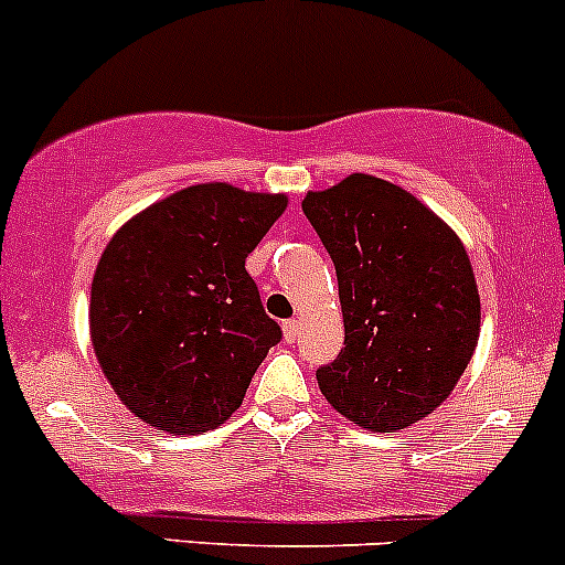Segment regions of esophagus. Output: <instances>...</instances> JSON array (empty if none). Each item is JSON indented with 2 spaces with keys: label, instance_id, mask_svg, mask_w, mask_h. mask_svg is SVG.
<instances>
[{
  "label": "esophagus",
  "instance_id": "34e87169",
  "mask_svg": "<svg viewBox=\"0 0 565 565\" xmlns=\"http://www.w3.org/2000/svg\"><path fill=\"white\" fill-rule=\"evenodd\" d=\"M299 321H296V318H290V321H285L282 323V337H285V342H294L296 337H299Z\"/></svg>",
  "mask_w": 565,
  "mask_h": 565
}]
</instances>
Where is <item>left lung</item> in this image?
Wrapping results in <instances>:
<instances>
[{"mask_svg":"<svg viewBox=\"0 0 565 565\" xmlns=\"http://www.w3.org/2000/svg\"><path fill=\"white\" fill-rule=\"evenodd\" d=\"M301 209L334 260L345 323L318 386L359 427H411L449 397L479 342L468 253L418 198L367 173L307 193Z\"/></svg>","mask_w":565,"mask_h":565,"instance_id":"8db88e82","label":"left lung"}]
</instances>
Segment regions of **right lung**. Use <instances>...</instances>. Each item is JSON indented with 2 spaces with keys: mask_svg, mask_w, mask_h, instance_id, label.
Here are the masks:
<instances>
[{
  "mask_svg": "<svg viewBox=\"0 0 565 565\" xmlns=\"http://www.w3.org/2000/svg\"><path fill=\"white\" fill-rule=\"evenodd\" d=\"M285 206V195L193 184L116 231L92 280L89 329L130 413L198 435L239 408L282 337L244 260Z\"/></svg>",
  "mask_w": 565,
  "mask_h": 565,
  "instance_id": "1",
  "label": "right lung"
}]
</instances>
